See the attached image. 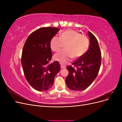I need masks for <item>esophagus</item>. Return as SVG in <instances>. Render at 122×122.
I'll return each instance as SVG.
<instances>
[{
    "mask_svg": "<svg viewBox=\"0 0 122 122\" xmlns=\"http://www.w3.org/2000/svg\"><path fill=\"white\" fill-rule=\"evenodd\" d=\"M61 69H65V68H66V66H64V65H61Z\"/></svg>",
    "mask_w": 122,
    "mask_h": 122,
    "instance_id": "1",
    "label": "esophagus"
}]
</instances>
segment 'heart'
<instances>
[{
  "instance_id": "obj_1",
  "label": "heart",
  "mask_w": 122,
  "mask_h": 122,
  "mask_svg": "<svg viewBox=\"0 0 122 122\" xmlns=\"http://www.w3.org/2000/svg\"><path fill=\"white\" fill-rule=\"evenodd\" d=\"M65 44V50L54 55V59L65 64L72 57L78 58L86 52L89 47L87 36L73 29H67L60 34V38L54 36L50 41V47L54 52H58Z\"/></svg>"
}]
</instances>
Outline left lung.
Instances as JSON below:
<instances>
[{"mask_svg":"<svg viewBox=\"0 0 122 122\" xmlns=\"http://www.w3.org/2000/svg\"><path fill=\"white\" fill-rule=\"evenodd\" d=\"M90 45L89 49L82 56L72 63L74 67L68 66L69 75L66 78L68 88L81 91L86 89L96 78L101 62V53L96 38L88 31Z\"/></svg>","mask_w":122,"mask_h":122,"instance_id":"8db88e82","label":"left lung"}]
</instances>
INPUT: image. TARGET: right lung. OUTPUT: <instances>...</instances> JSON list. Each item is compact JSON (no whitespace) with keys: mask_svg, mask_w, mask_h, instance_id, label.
Wrapping results in <instances>:
<instances>
[{"mask_svg":"<svg viewBox=\"0 0 122 122\" xmlns=\"http://www.w3.org/2000/svg\"><path fill=\"white\" fill-rule=\"evenodd\" d=\"M57 27H43L28 36L22 53L21 64L26 79L38 91L52 86L54 77L60 71L58 61L49 64L52 57L50 41L59 31Z\"/></svg>","mask_w":122,"mask_h":122,"instance_id":"1","label":"right lung"}]
</instances>
